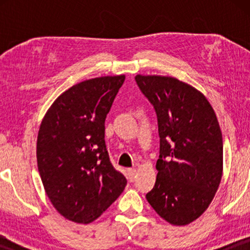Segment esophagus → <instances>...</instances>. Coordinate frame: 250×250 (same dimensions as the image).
<instances>
[{
    "label": "esophagus",
    "mask_w": 250,
    "mask_h": 250,
    "mask_svg": "<svg viewBox=\"0 0 250 250\" xmlns=\"http://www.w3.org/2000/svg\"><path fill=\"white\" fill-rule=\"evenodd\" d=\"M135 176H136V169L135 168H131L127 170V179L129 182H133V181L135 180Z\"/></svg>",
    "instance_id": "esophagus-1"
}]
</instances>
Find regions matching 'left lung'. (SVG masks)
Segmentation results:
<instances>
[{
	"label": "left lung",
	"instance_id": "obj_1",
	"mask_svg": "<svg viewBox=\"0 0 250 250\" xmlns=\"http://www.w3.org/2000/svg\"><path fill=\"white\" fill-rule=\"evenodd\" d=\"M155 108L160 139L158 170L146 200L160 217L187 225L207 209L223 173V140L206 97L169 76L136 75Z\"/></svg>",
	"mask_w": 250,
	"mask_h": 250
}]
</instances>
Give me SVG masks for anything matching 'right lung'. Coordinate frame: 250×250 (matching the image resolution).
<instances>
[{"mask_svg": "<svg viewBox=\"0 0 250 250\" xmlns=\"http://www.w3.org/2000/svg\"><path fill=\"white\" fill-rule=\"evenodd\" d=\"M125 75L81 82L56 99L41 123L37 167L53 207L67 220L87 224L121 196L125 176L114 168L104 121Z\"/></svg>", "mask_w": 250, "mask_h": 250, "instance_id": "obj_1", "label": "right lung"}]
</instances>
